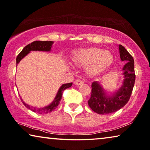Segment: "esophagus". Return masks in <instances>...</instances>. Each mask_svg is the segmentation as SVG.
Returning a JSON list of instances; mask_svg holds the SVG:
<instances>
[{
	"mask_svg": "<svg viewBox=\"0 0 150 150\" xmlns=\"http://www.w3.org/2000/svg\"><path fill=\"white\" fill-rule=\"evenodd\" d=\"M83 81H81V80H80V79L76 80V81L74 82V84L76 85H81V84H83Z\"/></svg>",
	"mask_w": 150,
	"mask_h": 150,
	"instance_id": "esophagus-1",
	"label": "esophagus"
}]
</instances>
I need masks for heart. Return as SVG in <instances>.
<instances>
[{"instance_id": "obj_1", "label": "heart", "mask_w": 150, "mask_h": 150, "mask_svg": "<svg viewBox=\"0 0 150 150\" xmlns=\"http://www.w3.org/2000/svg\"><path fill=\"white\" fill-rule=\"evenodd\" d=\"M72 61L78 66H86L87 74L96 77L102 74L110 67L113 63L114 57L110 51L90 47L74 51Z\"/></svg>"}]
</instances>
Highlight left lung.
I'll return each mask as SVG.
<instances>
[{"mask_svg": "<svg viewBox=\"0 0 150 150\" xmlns=\"http://www.w3.org/2000/svg\"><path fill=\"white\" fill-rule=\"evenodd\" d=\"M119 50L121 61L126 62L122 69L124 79L122 87L111 95H108L98 82L94 81L91 84V98L88 100V104L92 110L98 114L112 113L124 107L130 99L134 87V59L122 45H119Z\"/></svg>", "mask_w": 150, "mask_h": 150, "instance_id": "left-lung-1", "label": "left lung"}]
</instances>
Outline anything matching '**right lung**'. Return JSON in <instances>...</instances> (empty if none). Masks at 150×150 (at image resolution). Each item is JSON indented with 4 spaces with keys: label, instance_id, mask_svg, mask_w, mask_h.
<instances>
[{
    "label": "right lung",
    "instance_id": "right-lung-1",
    "mask_svg": "<svg viewBox=\"0 0 150 150\" xmlns=\"http://www.w3.org/2000/svg\"><path fill=\"white\" fill-rule=\"evenodd\" d=\"M54 42L52 41H35V42L30 43L28 44L23 48L19 54L18 55L17 58H16V63L17 65L19 63L20 61L24 58V57L26 56L30 51H43V52H50L51 50V48ZM72 85V83L63 84L59 88L58 92H57L56 96H55L54 100L49 104V105L44 106L42 108H36L34 106H29L28 104H26L22 99V103L24 104V106L28 109H30L32 111L35 112H38V113H48V112H52L53 110H54L57 108V106L59 105V102H60L61 98H62L63 91L67 88L70 87Z\"/></svg>",
    "mask_w": 150,
    "mask_h": 150
}]
</instances>
